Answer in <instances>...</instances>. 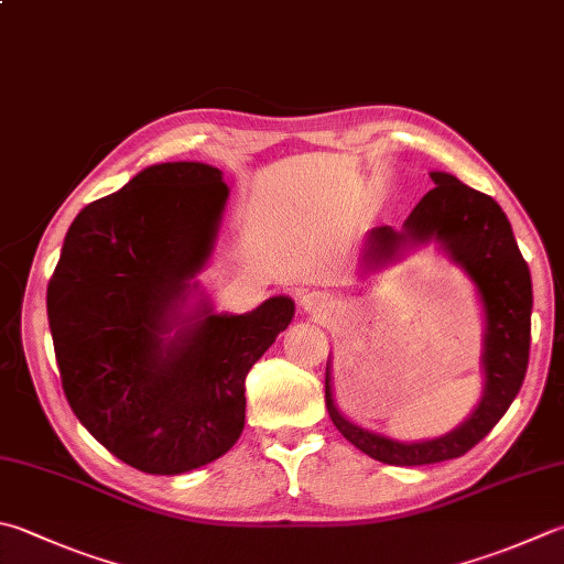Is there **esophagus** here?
Segmentation results:
<instances>
[{
	"instance_id": "esophagus-1",
	"label": "esophagus",
	"mask_w": 564,
	"mask_h": 564,
	"mask_svg": "<svg viewBox=\"0 0 564 564\" xmlns=\"http://www.w3.org/2000/svg\"><path fill=\"white\" fill-rule=\"evenodd\" d=\"M302 306L304 312L310 314H324L328 312V306H332V300H328V294L324 292H306L302 294Z\"/></svg>"
}]
</instances>
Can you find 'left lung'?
<instances>
[{"mask_svg":"<svg viewBox=\"0 0 564 564\" xmlns=\"http://www.w3.org/2000/svg\"><path fill=\"white\" fill-rule=\"evenodd\" d=\"M430 176L434 188L414 206L405 220V232H395L390 226L370 230L364 260L366 268H378L408 240L424 242L434 238L442 242L454 262H459L479 286L486 312V388L479 408L462 427L440 440L402 444L356 427L336 410L326 366V410L336 430L354 447L390 466L437 464L456 459L476 447L511 408L528 370L533 284H530L528 262L513 238L511 223L491 196L469 188L452 174L432 172Z\"/></svg>","mask_w":564,"mask_h":564,"instance_id":"8db88e82","label":"left lung"}]
</instances>
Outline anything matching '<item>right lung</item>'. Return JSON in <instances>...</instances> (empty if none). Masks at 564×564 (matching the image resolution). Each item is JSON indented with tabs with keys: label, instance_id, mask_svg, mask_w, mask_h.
<instances>
[{
	"label": "right lung",
	"instance_id": "1",
	"mask_svg": "<svg viewBox=\"0 0 564 564\" xmlns=\"http://www.w3.org/2000/svg\"><path fill=\"white\" fill-rule=\"evenodd\" d=\"M228 198L220 172L156 164L70 223L46 292L53 350L70 410L117 459L184 474L226 454L246 424V378L294 302L210 314L164 341L188 280L214 250Z\"/></svg>",
	"mask_w": 564,
	"mask_h": 564
}]
</instances>
